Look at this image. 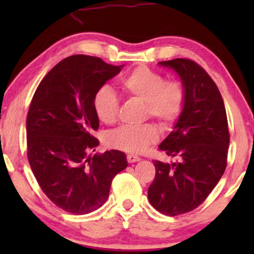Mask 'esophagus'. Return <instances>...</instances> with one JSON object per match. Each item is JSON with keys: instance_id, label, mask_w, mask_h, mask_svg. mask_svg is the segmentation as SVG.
<instances>
[{"instance_id": "esophagus-1", "label": "esophagus", "mask_w": 254, "mask_h": 254, "mask_svg": "<svg viewBox=\"0 0 254 254\" xmlns=\"http://www.w3.org/2000/svg\"><path fill=\"white\" fill-rule=\"evenodd\" d=\"M140 157H138V156H136V155H133V154H129V155H127V161H128V163H135V162H138L140 161Z\"/></svg>"}]
</instances>
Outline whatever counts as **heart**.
<instances>
[{"label": "heart", "instance_id": "b5f03b06", "mask_svg": "<svg viewBox=\"0 0 254 254\" xmlns=\"http://www.w3.org/2000/svg\"><path fill=\"white\" fill-rule=\"evenodd\" d=\"M120 88L127 99L143 102V118L157 120L164 128L173 126L182 116L186 103V89L179 79H168L164 75L147 67L138 65L120 81ZM93 111L105 125L118 120L120 100L109 86H102L93 95ZM156 125L147 123L140 126H123L111 131L107 141L119 150L141 154L158 141Z\"/></svg>", "mask_w": 254, "mask_h": 254}]
</instances>
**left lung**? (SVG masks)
Masks as SVG:
<instances>
[{"label": "left lung", "mask_w": 254, "mask_h": 254, "mask_svg": "<svg viewBox=\"0 0 254 254\" xmlns=\"http://www.w3.org/2000/svg\"><path fill=\"white\" fill-rule=\"evenodd\" d=\"M172 68L186 89V103L175 129L158 149L178 162H154L156 175L148 199L168 216L189 213L207 199L223 176L230 142L227 112L217 85L190 59L159 62Z\"/></svg>", "instance_id": "1"}]
</instances>
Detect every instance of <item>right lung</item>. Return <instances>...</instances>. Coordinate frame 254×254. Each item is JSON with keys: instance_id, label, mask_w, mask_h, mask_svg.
I'll return each mask as SVG.
<instances>
[{"instance_id": "right-lung-1", "label": "right lung", "mask_w": 254, "mask_h": 254, "mask_svg": "<svg viewBox=\"0 0 254 254\" xmlns=\"http://www.w3.org/2000/svg\"><path fill=\"white\" fill-rule=\"evenodd\" d=\"M121 67L100 58L71 55L48 71L31 100L27 159L43 192L68 213L84 215L102 207L113 178L127 168L119 150L89 154L98 145L92 135L99 128L93 95Z\"/></svg>"}]
</instances>
